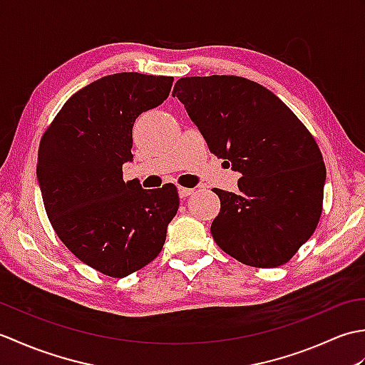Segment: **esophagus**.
I'll use <instances>...</instances> for the list:
<instances>
[{"label":"esophagus","mask_w":365,"mask_h":365,"mask_svg":"<svg viewBox=\"0 0 365 365\" xmlns=\"http://www.w3.org/2000/svg\"><path fill=\"white\" fill-rule=\"evenodd\" d=\"M192 192H195V190H191V188H185V187H178V196H180L182 199L191 196Z\"/></svg>","instance_id":"34e87169"}]
</instances>
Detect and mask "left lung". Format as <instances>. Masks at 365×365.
Returning a JSON list of instances; mask_svg holds the SVG:
<instances>
[{"mask_svg":"<svg viewBox=\"0 0 365 365\" xmlns=\"http://www.w3.org/2000/svg\"><path fill=\"white\" fill-rule=\"evenodd\" d=\"M173 96L210 152L242 174L237 192L213 190L216 245L245 265H284L322 215L327 168L314 136L281 98L242 76H185Z\"/></svg>","mask_w":365,"mask_h":365,"instance_id":"left-lung-1","label":"left lung"}]
</instances>
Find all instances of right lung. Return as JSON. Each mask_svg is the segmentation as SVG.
Here are the masks:
<instances>
[{
    "label": "right lung",
    "instance_id": "add662e5",
    "mask_svg": "<svg viewBox=\"0 0 365 365\" xmlns=\"http://www.w3.org/2000/svg\"><path fill=\"white\" fill-rule=\"evenodd\" d=\"M173 76L122 72L67 100L38 145L37 183L51 226L83 263L125 277L161 252L178 210L175 185L123 182L133 123L168 98Z\"/></svg>",
    "mask_w": 365,
    "mask_h": 365
}]
</instances>
